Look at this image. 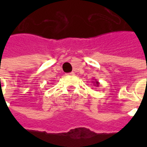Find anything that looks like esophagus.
I'll list each match as a JSON object with an SVG mask.
<instances>
[{"mask_svg":"<svg viewBox=\"0 0 147 147\" xmlns=\"http://www.w3.org/2000/svg\"><path fill=\"white\" fill-rule=\"evenodd\" d=\"M68 75H70V76H75V72H70V73H68Z\"/></svg>","mask_w":147,"mask_h":147,"instance_id":"34e87169","label":"esophagus"}]
</instances>
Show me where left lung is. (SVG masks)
Masks as SVG:
<instances>
[{"label": "left lung", "instance_id": "obj_1", "mask_svg": "<svg viewBox=\"0 0 147 147\" xmlns=\"http://www.w3.org/2000/svg\"><path fill=\"white\" fill-rule=\"evenodd\" d=\"M93 83H94V85L96 86H99V83L98 81H97L96 80H94V81H93Z\"/></svg>", "mask_w": 147, "mask_h": 147}]
</instances>
